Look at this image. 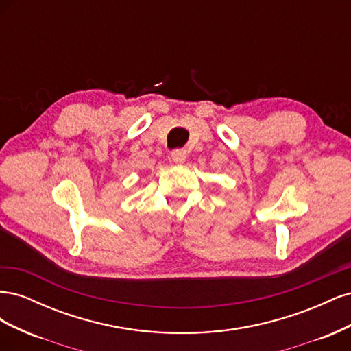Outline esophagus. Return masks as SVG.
<instances>
[{"mask_svg":"<svg viewBox=\"0 0 351 351\" xmlns=\"http://www.w3.org/2000/svg\"><path fill=\"white\" fill-rule=\"evenodd\" d=\"M171 158L176 164H183L186 161V151L176 149L171 152Z\"/></svg>","mask_w":351,"mask_h":351,"instance_id":"1","label":"esophagus"}]
</instances>
